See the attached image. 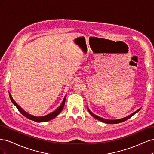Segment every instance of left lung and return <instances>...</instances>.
I'll return each instance as SVG.
<instances>
[{
    "instance_id": "obj_1",
    "label": "left lung",
    "mask_w": 154,
    "mask_h": 154,
    "mask_svg": "<svg viewBox=\"0 0 154 154\" xmlns=\"http://www.w3.org/2000/svg\"><path fill=\"white\" fill-rule=\"evenodd\" d=\"M140 109H138L137 110H136V112H135L132 113V114H130V116H128L127 117H125V118H124L119 119H116V120H109V119H103V118H100V117H99V116H96V115L94 114L93 113H92L89 110V109H88V112H89V113H90V114L93 116V117L95 118L96 119H98L99 121H101V122H103V123H108V124H116V123H121V122H125V121L128 119L129 118H131L132 116H134L135 114L137 113V112H139V110H140Z\"/></svg>"
}]
</instances>
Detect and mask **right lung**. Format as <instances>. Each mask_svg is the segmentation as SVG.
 <instances>
[{
	"mask_svg": "<svg viewBox=\"0 0 154 154\" xmlns=\"http://www.w3.org/2000/svg\"><path fill=\"white\" fill-rule=\"evenodd\" d=\"M10 99L12 101V103L16 106V107L17 108V109L18 110V111H19L23 116H24L26 118H28V119H29L32 121H34V122H48V121L54 118L56 116H58L60 112H61V111L63 109V106H64V105H65V101H66V96L64 97L63 100L62 105H60L57 110L54 111L53 112L49 114L44 116H42V117H36V116H31V115H29L27 113H26V112L24 110H23L21 108V107L16 103L15 101H14V100L13 99V97H12L10 93Z\"/></svg>",
	"mask_w": 154,
	"mask_h": 154,
	"instance_id": "1",
	"label": "right lung"
}]
</instances>
